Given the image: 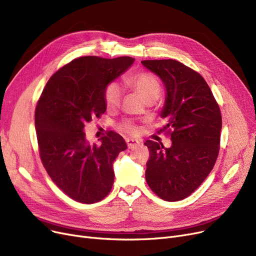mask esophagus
<instances>
[{
  "instance_id": "1",
  "label": "esophagus",
  "mask_w": 256,
  "mask_h": 256,
  "mask_svg": "<svg viewBox=\"0 0 256 256\" xmlns=\"http://www.w3.org/2000/svg\"><path fill=\"white\" fill-rule=\"evenodd\" d=\"M126 145L128 147V150H134V148H136V147H138L140 145V142L137 141V140H134V139H128L126 140Z\"/></svg>"
}]
</instances>
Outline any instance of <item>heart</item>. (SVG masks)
I'll use <instances>...</instances> for the list:
<instances>
[{
	"label": "heart",
	"instance_id": "heart-1",
	"mask_svg": "<svg viewBox=\"0 0 256 256\" xmlns=\"http://www.w3.org/2000/svg\"><path fill=\"white\" fill-rule=\"evenodd\" d=\"M126 83L128 86L137 91L140 96L144 98L146 102H154L158 98L162 87L158 82V78L150 72H140L134 74L126 78ZM122 88L117 82H109L104 91V98L106 106L109 110H115L120 106L122 100ZM117 128L126 135H136L138 132V126L132 119H124L117 124Z\"/></svg>",
	"mask_w": 256,
	"mask_h": 256
}]
</instances>
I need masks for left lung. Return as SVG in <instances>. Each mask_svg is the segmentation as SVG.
Instances as JSON below:
<instances>
[{
	"instance_id": "1",
	"label": "left lung",
	"mask_w": 256,
	"mask_h": 256,
	"mask_svg": "<svg viewBox=\"0 0 256 256\" xmlns=\"http://www.w3.org/2000/svg\"><path fill=\"white\" fill-rule=\"evenodd\" d=\"M146 68L165 84L167 98L162 112L167 124L158 132L172 140L170 148L147 140L150 152L145 178L160 199L178 201L204 182L220 150L222 116L219 104L200 74L173 60H144Z\"/></svg>"
}]
</instances>
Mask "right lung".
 Segmentation results:
<instances>
[{
    "instance_id": "1",
    "label": "right lung",
    "mask_w": 256,
    "mask_h": 256,
    "mask_svg": "<svg viewBox=\"0 0 256 256\" xmlns=\"http://www.w3.org/2000/svg\"><path fill=\"white\" fill-rule=\"evenodd\" d=\"M130 57L74 59L54 74L35 109L40 160L56 186L80 204L98 202L114 182L113 163L128 148L113 130L90 145L85 126L106 112V85L134 63Z\"/></svg>"
}]
</instances>
